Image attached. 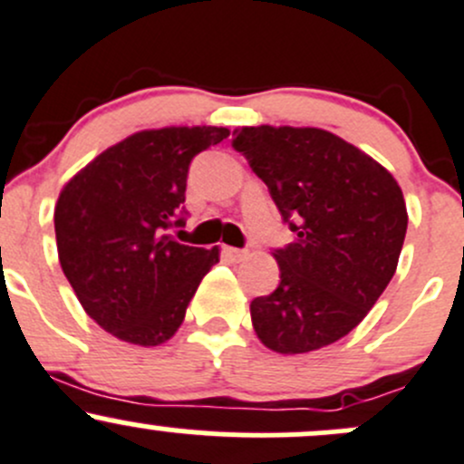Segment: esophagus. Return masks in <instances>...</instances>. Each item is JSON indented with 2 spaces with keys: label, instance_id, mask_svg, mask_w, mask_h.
Segmentation results:
<instances>
[{
  "label": "esophagus",
  "instance_id": "1",
  "mask_svg": "<svg viewBox=\"0 0 464 464\" xmlns=\"http://www.w3.org/2000/svg\"><path fill=\"white\" fill-rule=\"evenodd\" d=\"M223 255L230 256L232 261H241V259H246V256H247V250H241V247L226 246V247H223Z\"/></svg>",
  "mask_w": 464,
  "mask_h": 464
}]
</instances>
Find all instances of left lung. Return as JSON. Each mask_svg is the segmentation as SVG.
<instances>
[{
  "mask_svg": "<svg viewBox=\"0 0 464 464\" xmlns=\"http://www.w3.org/2000/svg\"><path fill=\"white\" fill-rule=\"evenodd\" d=\"M232 147L297 234L272 252L281 279L275 293L250 304L256 337L281 355L337 342L395 275L409 223L398 180L324 129L241 127Z\"/></svg>",
  "mask_w": 464,
  "mask_h": 464,
  "instance_id": "1",
  "label": "left lung"
}]
</instances>
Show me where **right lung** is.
Here are the masks:
<instances>
[{"mask_svg": "<svg viewBox=\"0 0 464 464\" xmlns=\"http://www.w3.org/2000/svg\"><path fill=\"white\" fill-rule=\"evenodd\" d=\"M226 127L147 129L80 169L55 205L60 266L87 314L122 342L159 346L185 319L218 247L183 246L189 162Z\"/></svg>", "mask_w": 464, "mask_h": 464, "instance_id": "add662e5", "label": "right lung"}]
</instances>
